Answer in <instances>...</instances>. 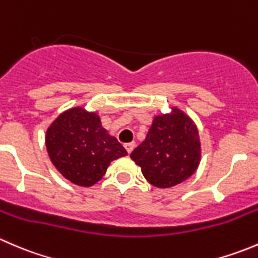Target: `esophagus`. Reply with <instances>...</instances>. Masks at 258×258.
<instances>
[{
    "mask_svg": "<svg viewBox=\"0 0 258 258\" xmlns=\"http://www.w3.org/2000/svg\"><path fill=\"white\" fill-rule=\"evenodd\" d=\"M135 146H136V144H135V142H130V144H124V148H126L127 153H131L132 151H134Z\"/></svg>",
    "mask_w": 258,
    "mask_h": 258,
    "instance_id": "34e87169",
    "label": "esophagus"
}]
</instances>
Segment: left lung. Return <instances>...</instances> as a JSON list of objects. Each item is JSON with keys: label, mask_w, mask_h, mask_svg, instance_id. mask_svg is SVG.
Segmentation results:
<instances>
[{"label": "left lung", "mask_w": 258, "mask_h": 258, "mask_svg": "<svg viewBox=\"0 0 258 258\" xmlns=\"http://www.w3.org/2000/svg\"><path fill=\"white\" fill-rule=\"evenodd\" d=\"M145 178L158 188H168L196 172L201 160V144L195 122L183 111L153 118L145 141L131 153Z\"/></svg>", "instance_id": "left-lung-1"}]
</instances>
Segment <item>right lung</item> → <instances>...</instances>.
I'll list each match as a JSON object with an SVG mask.
<instances>
[{"label": "right lung", "mask_w": 258, "mask_h": 258, "mask_svg": "<svg viewBox=\"0 0 258 258\" xmlns=\"http://www.w3.org/2000/svg\"><path fill=\"white\" fill-rule=\"evenodd\" d=\"M46 147L58 172L77 186L100 181L113 160L127 155L101 124L100 116L82 107L64 111L49 124Z\"/></svg>", "instance_id": "1"}]
</instances>
